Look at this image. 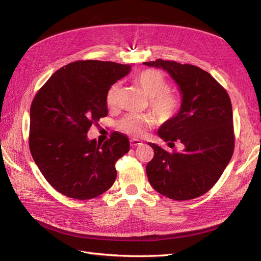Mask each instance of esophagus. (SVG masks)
Segmentation results:
<instances>
[{
    "label": "esophagus",
    "mask_w": 261,
    "mask_h": 261,
    "mask_svg": "<svg viewBox=\"0 0 261 261\" xmlns=\"http://www.w3.org/2000/svg\"><path fill=\"white\" fill-rule=\"evenodd\" d=\"M141 145H143V141H140L139 139H136V138L130 139V146L132 147H138V146H141Z\"/></svg>",
    "instance_id": "esophagus-1"
}]
</instances>
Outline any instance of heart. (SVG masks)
Segmentation results:
<instances>
[{"label": "heart", "instance_id": "1", "mask_svg": "<svg viewBox=\"0 0 261 261\" xmlns=\"http://www.w3.org/2000/svg\"><path fill=\"white\" fill-rule=\"evenodd\" d=\"M136 84L149 98V107L152 110L158 120L168 122L174 117L178 111L179 101L174 93L169 91L170 84L160 72L146 69L135 78ZM120 87L117 84L109 89L107 94V105L114 107L118 96ZM155 120L152 115L139 114L127 115L121 122V128L125 133L135 137L143 136L146 129L154 125Z\"/></svg>", "mask_w": 261, "mask_h": 261}]
</instances>
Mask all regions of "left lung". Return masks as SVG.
Here are the masks:
<instances>
[{
    "mask_svg": "<svg viewBox=\"0 0 261 261\" xmlns=\"http://www.w3.org/2000/svg\"><path fill=\"white\" fill-rule=\"evenodd\" d=\"M144 65L162 68L178 87L180 108L164 122L158 135L184 146L170 153L150 144L153 159L146 172L158 193L174 200H188L207 193L222 175L234 150L233 112L227 92L208 72L191 64L161 59Z\"/></svg>",
    "mask_w": 261,
    "mask_h": 261,
    "instance_id": "obj_1",
    "label": "left lung"
}]
</instances>
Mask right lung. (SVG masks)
<instances>
[{"label":"right lung","mask_w":261,"mask_h":261,"mask_svg":"<svg viewBox=\"0 0 261 261\" xmlns=\"http://www.w3.org/2000/svg\"><path fill=\"white\" fill-rule=\"evenodd\" d=\"M130 68L114 62H73L55 72L36 94L30 108V152L59 193L86 200L113 185L115 162L129 151L127 137L114 132L99 144L87 133L108 115V91Z\"/></svg>","instance_id":"obj_1"}]
</instances>
